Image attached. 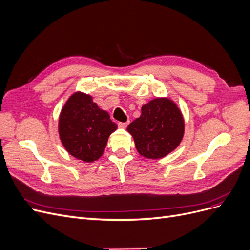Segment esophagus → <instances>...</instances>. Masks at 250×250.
<instances>
[{
	"label": "esophagus",
	"mask_w": 250,
	"mask_h": 250,
	"mask_svg": "<svg viewBox=\"0 0 250 250\" xmlns=\"http://www.w3.org/2000/svg\"><path fill=\"white\" fill-rule=\"evenodd\" d=\"M127 125H128V121H127V122H120V123L118 124V126H119L120 128H126Z\"/></svg>",
	"instance_id": "34e87169"
}]
</instances>
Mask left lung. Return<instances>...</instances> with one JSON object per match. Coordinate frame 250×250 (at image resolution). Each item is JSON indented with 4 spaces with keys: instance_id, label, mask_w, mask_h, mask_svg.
Listing matches in <instances>:
<instances>
[{
    "instance_id": "8db88e82",
    "label": "left lung",
    "mask_w": 250,
    "mask_h": 250,
    "mask_svg": "<svg viewBox=\"0 0 250 250\" xmlns=\"http://www.w3.org/2000/svg\"><path fill=\"white\" fill-rule=\"evenodd\" d=\"M141 116L127 127L138 152L158 160L175 150L185 135V119L177 104L168 97H156L141 108Z\"/></svg>"
}]
</instances>
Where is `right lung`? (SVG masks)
<instances>
[{
  "label": "right lung",
  "instance_id": "add662e5",
  "mask_svg": "<svg viewBox=\"0 0 250 250\" xmlns=\"http://www.w3.org/2000/svg\"><path fill=\"white\" fill-rule=\"evenodd\" d=\"M106 110L93 101V97L75 92L64 103L58 118V134L64 149L84 163L102 156L109 135L117 130Z\"/></svg>",
  "mask_w": 250,
  "mask_h": 250
}]
</instances>
